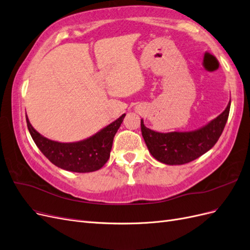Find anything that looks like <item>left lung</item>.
<instances>
[{
    "mask_svg": "<svg viewBox=\"0 0 250 250\" xmlns=\"http://www.w3.org/2000/svg\"><path fill=\"white\" fill-rule=\"evenodd\" d=\"M230 101L224 111L210 122L192 131L158 132L149 129L141 120L142 135L149 152L166 165L190 163L214 147L228 122Z\"/></svg>",
    "mask_w": 250,
    "mask_h": 250,
    "instance_id": "obj_1",
    "label": "left lung"
}]
</instances>
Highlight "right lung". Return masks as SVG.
Segmentation results:
<instances>
[{
  "label": "right lung",
  "mask_w": 250,
  "mask_h": 250,
  "mask_svg": "<svg viewBox=\"0 0 250 250\" xmlns=\"http://www.w3.org/2000/svg\"><path fill=\"white\" fill-rule=\"evenodd\" d=\"M125 116L123 113L92 137L74 143H60L49 140L34 129L27 115L26 121L29 132L36 146L52 164L66 171L88 173L101 169L108 161L113 138Z\"/></svg>",
  "instance_id": "1"
}]
</instances>
